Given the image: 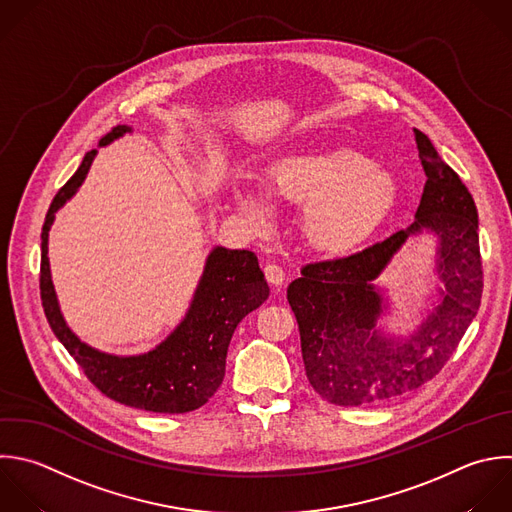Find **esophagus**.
I'll return each mask as SVG.
<instances>
[{"instance_id":"obj_1","label":"esophagus","mask_w":512,"mask_h":512,"mask_svg":"<svg viewBox=\"0 0 512 512\" xmlns=\"http://www.w3.org/2000/svg\"><path fill=\"white\" fill-rule=\"evenodd\" d=\"M264 274H266V280H268L272 286H276V288H280V286L284 284V280H286L284 270H282L278 264H274V262H270V264L264 266Z\"/></svg>"}]
</instances>
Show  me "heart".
<instances>
[{"instance_id":"heart-1","label":"heart","mask_w":512,"mask_h":512,"mask_svg":"<svg viewBox=\"0 0 512 512\" xmlns=\"http://www.w3.org/2000/svg\"><path fill=\"white\" fill-rule=\"evenodd\" d=\"M396 180L380 164L346 146L306 148L278 158L266 186H236L240 212L264 226L272 200L302 206L304 240L320 252H344L362 242L386 216L396 198Z\"/></svg>"}]
</instances>
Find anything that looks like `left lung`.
I'll list each match as a JSON object with an SVG mask.
<instances>
[{
	"instance_id": "left-lung-1",
	"label": "left lung",
	"mask_w": 512,
	"mask_h": 512,
	"mask_svg": "<svg viewBox=\"0 0 512 512\" xmlns=\"http://www.w3.org/2000/svg\"><path fill=\"white\" fill-rule=\"evenodd\" d=\"M414 136L426 174L416 220L360 252L302 266V276L288 286L308 382L338 406L392 400L432 380L480 306L484 284L474 200L428 136L420 130ZM422 229L441 240L443 302L410 339H386L373 328L381 307L371 282L395 250Z\"/></svg>"
}]
</instances>
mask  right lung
<instances>
[{"instance_id": "1", "label": "right lung", "mask_w": 512, "mask_h": 512, "mask_svg": "<svg viewBox=\"0 0 512 512\" xmlns=\"http://www.w3.org/2000/svg\"><path fill=\"white\" fill-rule=\"evenodd\" d=\"M126 132H130L128 126L112 128L100 146ZM94 156L96 150L88 152L76 174L60 188L42 226L40 296L46 318L88 380L108 398L162 414L196 410L214 396L224 380L226 354L236 326L270 294L258 258L250 250H212L184 322L148 354L120 358L80 342L58 308L48 262V232L56 210L84 182Z\"/></svg>"}]
</instances>
